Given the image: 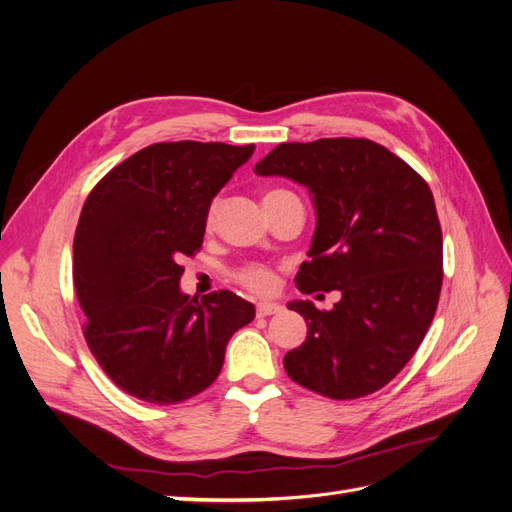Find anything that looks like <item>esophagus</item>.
Segmentation results:
<instances>
[{
    "instance_id": "esophagus-1",
    "label": "esophagus",
    "mask_w": 512,
    "mask_h": 512,
    "mask_svg": "<svg viewBox=\"0 0 512 512\" xmlns=\"http://www.w3.org/2000/svg\"><path fill=\"white\" fill-rule=\"evenodd\" d=\"M277 312H282V307L277 303H258L256 305V316L258 318H267V316H273Z\"/></svg>"
}]
</instances>
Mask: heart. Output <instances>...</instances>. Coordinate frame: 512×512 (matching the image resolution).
<instances>
[{
	"instance_id": "heart-1",
	"label": "heart",
	"mask_w": 512,
	"mask_h": 512,
	"mask_svg": "<svg viewBox=\"0 0 512 512\" xmlns=\"http://www.w3.org/2000/svg\"><path fill=\"white\" fill-rule=\"evenodd\" d=\"M282 194H290V192H286V190H269L265 194V200H271V198L282 196ZM213 220H215V205H211L209 213H207V226L209 228L213 226ZM235 282L239 286H243L245 290L254 292V294H269V292L275 290L277 277L265 265H245V267L235 271Z\"/></svg>"
}]
</instances>
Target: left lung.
I'll return each mask as SVG.
<instances>
[{
	"label": "left lung",
	"mask_w": 512,
	"mask_h": 512,
	"mask_svg": "<svg viewBox=\"0 0 512 512\" xmlns=\"http://www.w3.org/2000/svg\"><path fill=\"white\" fill-rule=\"evenodd\" d=\"M258 175L307 185L318 224L297 288L331 312L297 301L307 339L284 356L290 380L329 399H359L389 384L438 309L442 228L427 181L367 138L282 143L256 164Z\"/></svg>",
	"instance_id": "left-lung-1"
}]
</instances>
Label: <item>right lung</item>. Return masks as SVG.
<instances>
[{"instance_id": "obj_1", "label": "right lung", "mask_w": 512, "mask_h": 512, "mask_svg": "<svg viewBox=\"0 0 512 512\" xmlns=\"http://www.w3.org/2000/svg\"><path fill=\"white\" fill-rule=\"evenodd\" d=\"M254 145L156 143L123 160L89 192L74 232L72 277L83 335L123 393L181 404L220 376L232 333L254 305L220 290L181 294L183 256L203 245L207 213Z\"/></svg>"}]
</instances>
